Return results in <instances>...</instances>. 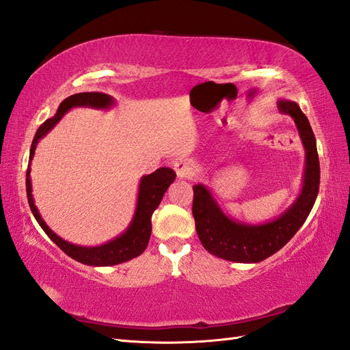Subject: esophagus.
I'll return each mask as SVG.
<instances>
[{
	"mask_svg": "<svg viewBox=\"0 0 350 350\" xmlns=\"http://www.w3.org/2000/svg\"><path fill=\"white\" fill-rule=\"evenodd\" d=\"M178 179H191L196 174V165L189 159H181L174 163Z\"/></svg>",
	"mask_w": 350,
	"mask_h": 350,
	"instance_id": "obj_1",
	"label": "esophagus"
}]
</instances>
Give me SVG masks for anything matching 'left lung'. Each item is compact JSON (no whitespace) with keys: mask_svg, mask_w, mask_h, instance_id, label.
Returning <instances> with one entry per match:
<instances>
[{"mask_svg":"<svg viewBox=\"0 0 350 350\" xmlns=\"http://www.w3.org/2000/svg\"><path fill=\"white\" fill-rule=\"evenodd\" d=\"M278 108L292 116L305 150L301 191L278 217L264 224H247L228 216L208 187L201 183L194 185L193 216L197 235L203 247L219 258L234 262H260L269 258L299 230L319 196L320 162L310 121L293 100L279 99Z\"/></svg>","mask_w":350,"mask_h":350,"instance_id":"left-lung-1","label":"left lung"}]
</instances>
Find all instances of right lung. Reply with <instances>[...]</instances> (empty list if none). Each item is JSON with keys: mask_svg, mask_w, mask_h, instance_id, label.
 I'll return each instance as SVG.
<instances>
[{"mask_svg": "<svg viewBox=\"0 0 350 350\" xmlns=\"http://www.w3.org/2000/svg\"><path fill=\"white\" fill-rule=\"evenodd\" d=\"M115 107V99L109 94L98 93V92H88V93H76L71 94L67 99L59 103V107L52 118L46 120L42 124L36 134L35 139L31 142L30 147V156H29V166L26 172V191H27V201L31 213H33L39 226L44 229L45 234L49 237L52 242H55L62 251H64L68 257L76 260L79 262L88 264L93 267H107L115 266V264H121L125 261H130L146 250L147 243H149L152 235V215L153 211L161 204V201L174 181H175V171L171 167H159L150 175H143L139 183V193H137V203L133 219L126 229L115 237L113 239L100 243L96 247H84L76 245L66 239L58 237L54 230H52L45 220L42 219L38 207L35 206V198L31 194V179H30V165L33 161L36 146L40 139L54 129V126L61 121L68 111L72 108H93V109H102L108 111Z\"/></svg>", "mask_w": 350, "mask_h": 350, "instance_id": "right-lung-1", "label": "right lung"}]
</instances>
